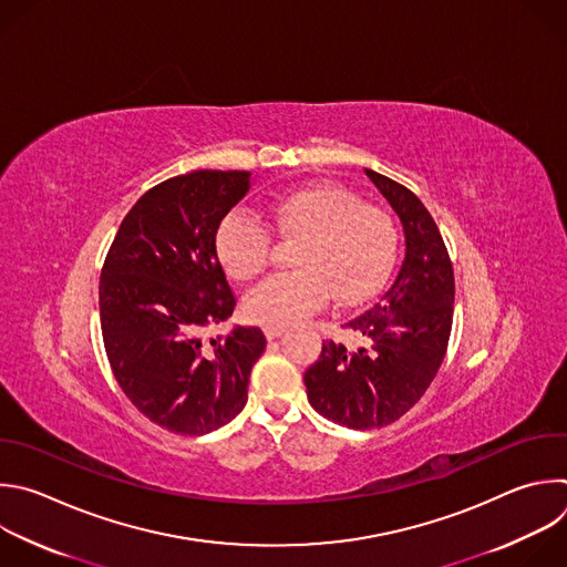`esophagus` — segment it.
Wrapping results in <instances>:
<instances>
[{"label": "esophagus", "instance_id": "obj_1", "mask_svg": "<svg viewBox=\"0 0 567 567\" xmlns=\"http://www.w3.org/2000/svg\"><path fill=\"white\" fill-rule=\"evenodd\" d=\"M285 331H287V327H282V324H265V336H267L269 340L282 336Z\"/></svg>", "mask_w": 567, "mask_h": 567}]
</instances>
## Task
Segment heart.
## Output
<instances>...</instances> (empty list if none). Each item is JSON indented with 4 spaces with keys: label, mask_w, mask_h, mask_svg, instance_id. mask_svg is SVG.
<instances>
[{
    "label": "heart",
    "mask_w": 567,
    "mask_h": 567,
    "mask_svg": "<svg viewBox=\"0 0 567 567\" xmlns=\"http://www.w3.org/2000/svg\"><path fill=\"white\" fill-rule=\"evenodd\" d=\"M276 231L302 238L296 271L271 274L245 296V313L262 324H291L320 311L333 296L358 305L381 289L396 258L392 218L362 205L349 188L320 182L269 205ZM216 254L236 280L256 276L271 256V231L245 212L227 214L216 229Z\"/></svg>",
    "instance_id": "obj_1"
}]
</instances>
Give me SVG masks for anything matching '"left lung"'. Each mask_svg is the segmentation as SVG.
I'll return each instance as SVG.
<instances>
[{"label":"left lung","instance_id":"left-lung-1","mask_svg":"<svg viewBox=\"0 0 567 567\" xmlns=\"http://www.w3.org/2000/svg\"><path fill=\"white\" fill-rule=\"evenodd\" d=\"M364 173L403 225L405 260L385 296L344 322L367 344L327 340L305 371L311 408L349 430L385 427L421 401L445 358L454 316V271L434 218L403 184Z\"/></svg>","mask_w":567,"mask_h":567}]
</instances>
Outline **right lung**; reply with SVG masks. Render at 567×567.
<instances>
[{"label": "right lung", "instance_id": "obj_1", "mask_svg": "<svg viewBox=\"0 0 567 567\" xmlns=\"http://www.w3.org/2000/svg\"><path fill=\"white\" fill-rule=\"evenodd\" d=\"M249 188V171L164 179L126 214L102 267L100 322L115 381L148 421L179 436L209 434L243 412L267 344L258 327L203 338L236 307L216 229Z\"/></svg>", "mask_w": 567, "mask_h": 567}]
</instances>
